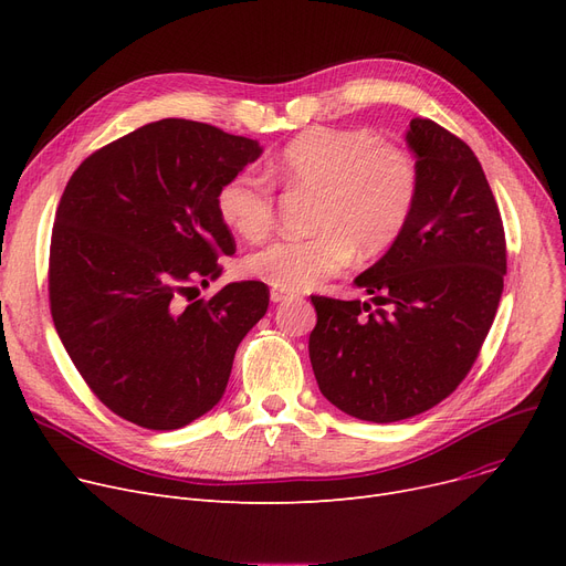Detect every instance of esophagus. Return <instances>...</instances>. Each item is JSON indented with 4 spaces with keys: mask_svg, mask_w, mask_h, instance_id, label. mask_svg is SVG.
<instances>
[{
    "mask_svg": "<svg viewBox=\"0 0 566 566\" xmlns=\"http://www.w3.org/2000/svg\"><path fill=\"white\" fill-rule=\"evenodd\" d=\"M293 291H286V289H271V301L273 303H282V301H289V298H293Z\"/></svg>",
    "mask_w": 566,
    "mask_h": 566,
    "instance_id": "34e87169",
    "label": "esophagus"
}]
</instances>
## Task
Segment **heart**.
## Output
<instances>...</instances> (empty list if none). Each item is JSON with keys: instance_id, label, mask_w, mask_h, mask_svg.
I'll use <instances>...</instances> for the list:
<instances>
[{"instance_id": "b5f03b06", "label": "heart", "mask_w": 566, "mask_h": 566, "mask_svg": "<svg viewBox=\"0 0 566 566\" xmlns=\"http://www.w3.org/2000/svg\"><path fill=\"white\" fill-rule=\"evenodd\" d=\"M271 174L289 190L312 192L307 238H280L248 254L245 271L275 289H310L358 254L376 256L406 229L420 192V169L403 146L367 128L314 126L293 137ZM222 222L259 241L275 222V188L241 171L218 192Z\"/></svg>"}]
</instances>
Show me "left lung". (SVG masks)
Segmentation results:
<instances>
[{
	"label": "left lung",
	"instance_id": "left-lung-1",
	"mask_svg": "<svg viewBox=\"0 0 566 566\" xmlns=\"http://www.w3.org/2000/svg\"><path fill=\"white\" fill-rule=\"evenodd\" d=\"M406 142L418 158V201L392 248L355 277L378 307L312 295L318 390L346 415L378 424L420 415L459 388L507 273L502 218L472 148L420 116Z\"/></svg>",
	"mask_w": 566,
	"mask_h": 566
}]
</instances>
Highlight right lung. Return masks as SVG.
Segmentation results:
<instances>
[{"label":"right lung","mask_w":566,"mask_h":566,"mask_svg":"<svg viewBox=\"0 0 566 566\" xmlns=\"http://www.w3.org/2000/svg\"><path fill=\"white\" fill-rule=\"evenodd\" d=\"M261 156L254 139L163 118L71 176L50 243V312L84 382L114 415L171 431L224 395L238 344L268 310L263 282L213 298L197 284L235 252L218 192Z\"/></svg>","instance_id":"add662e5"}]
</instances>
